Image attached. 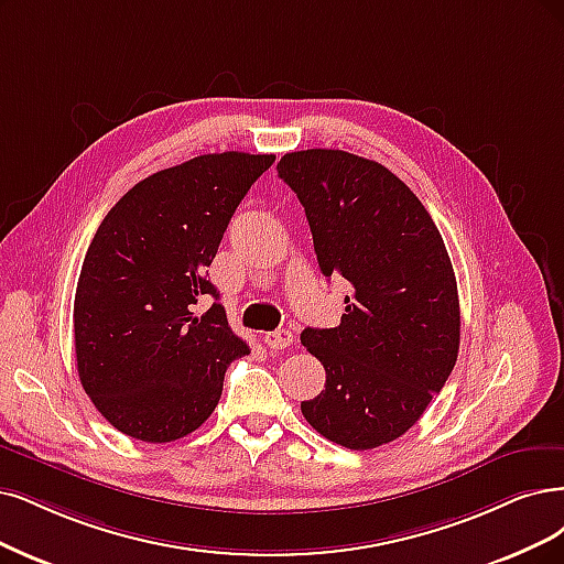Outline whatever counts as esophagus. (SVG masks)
I'll list each match as a JSON object with an SVG mask.
<instances>
[{
    "label": "esophagus",
    "instance_id": "34e87169",
    "mask_svg": "<svg viewBox=\"0 0 564 564\" xmlns=\"http://www.w3.org/2000/svg\"><path fill=\"white\" fill-rule=\"evenodd\" d=\"M264 344H267L269 348L283 350V348H288L290 344H293V332H290V329H274V332H267V335H264Z\"/></svg>",
    "mask_w": 564,
    "mask_h": 564
}]
</instances>
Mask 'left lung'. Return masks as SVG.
<instances>
[{"instance_id":"left-lung-1","label":"left lung","mask_w":564,"mask_h":564,"mask_svg":"<svg viewBox=\"0 0 564 564\" xmlns=\"http://www.w3.org/2000/svg\"><path fill=\"white\" fill-rule=\"evenodd\" d=\"M325 276L350 283L341 323L306 327L325 390L302 402L308 425L350 451L390 444L442 392L460 348V302L427 208L383 164L346 151L285 153Z\"/></svg>"}]
</instances>
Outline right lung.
I'll return each mask as SVG.
<instances>
[{"label":"right lung","mask_w":564,"mask_h":564,"mask_svg":"<svg viewBox=\"0 0 564 564\" xmlns=\"http://www.w3.org/2000/svg\"><path fill=\"white\" fill-rule=\"evenodd\" d=\"M276 155L208 153L139 181L97 227L74 300L83 390L116 430L166 444L214 413L248 346L214 302L195 316L229 218Z\"/></svg>","instance_id":"right-lung-1"}]
</instances>
